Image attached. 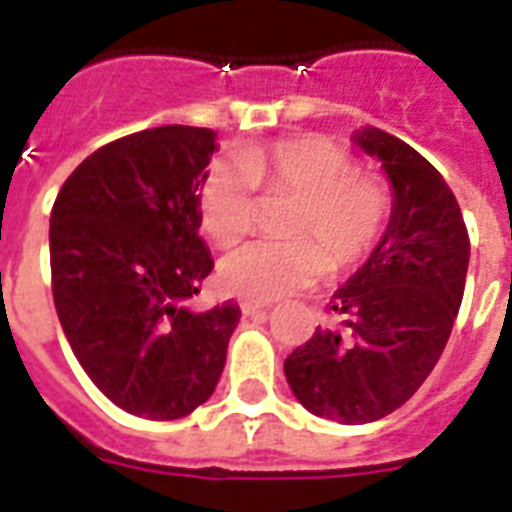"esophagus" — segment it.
Listing matches in <instances>:
<instances>
[{
	"label": "esophagus",
	"mask_w": 512,
	"mask_h": 512,
	"mask_svg": "<svg viewBox=\"0 0 512 512\" xmlns=\"http://www.w3.org/2000/svg\"><path fill=\"white\" fill-rule=\"evenodd\" d=\"M264 309H267V306L256 304V301H240V312H243V317L259 314V312H264Z\"/></svg>",
	"instance_id": "esophagus-1"
}]
</instances>
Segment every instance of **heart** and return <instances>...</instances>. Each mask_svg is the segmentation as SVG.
<instances>
[{
	"mask_svg": "<svg viewBox=\"0 0 512 512\" xmlns=\"http://www.w3.org/2000/svg\"><path fill=\"white\" fill-rule=\"evenodd\" d=\"M256 190L293 195L282 232L293 240H256L227 253L219 277L232 293L275 301L325 272L365 261L391 219V192L359 171L354 155L322 134L248 145L237 161L208 163L198 187L200 230L216 245H235L256 219Z\"/></svg>",
	"mask_w": 512,
	"mask_h": 512,
	"instance_id": "1",
	"label": "heart"
}]
</instances>
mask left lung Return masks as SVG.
<instances>
[{
  "label": "left lung",
  "instance_id": "8db88e82",
  "mask_svg": "<svg viewBox=\"0 0 512 512\" xmlns=\"http://www.w3.org/2000/svg\"><path fill=\"white\" fill-rule=\"evenodd\" d=\"M394 187L386 235L333 293L338 327H317L285 359L290 391L317 418L372 423L410 399L447 346L468 275L470 240L455 192L407 142L354 134Z\"/></svg>",
  "mask_w": 512,
  "mask_h": 512
}]
</instances>
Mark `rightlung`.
Listing matches in <instances>:
<instances>
[{
    "label": "right lung",
    "mask_w": 512,
    "mask_h": 512,
    "mask_svg": "<svg viewBox=\"0 0 512 512\" xmlns=\"http://www.w3.org/2000/svg\"><path fill=\"white\" fill-rule=\"evenodd\" d=\"M216 132L158 126L94 150L49 216L52 296L92 383L121 410L177 420L214 394L240 320L227 301L195 312L214 269L198 235V187Z\"/></svg>",
    "instance_id": "right-lung-1"
}]
</instances>
